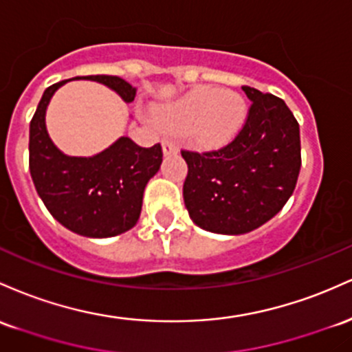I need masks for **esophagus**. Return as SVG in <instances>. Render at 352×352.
<instances>
[{"label":"esophagus","mask_w":352,"mask_h":352,"mask_svg":"<svg viewBox=\"0 0 352 352\" xmlns=\"http://www.w3.org/2000/svg\"><path fill=\"white\" fill-rule=\"evenodd\" d=\"M163 151L164 155H176L177 153V143L173 140H163Z\"/></svg>","instance_id":"obj_1"}]
</instances>
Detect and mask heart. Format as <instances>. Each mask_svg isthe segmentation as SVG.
Returning a JSON list of instances; mask_svg holds the SVG:
<instances>
[{"mask_svg": "<svg viewBox=\"0 0 352 352\" xmlns=\"http://www.w3.org/2000/svg\"><path fill=\"white\" fill-rule=\"evenodd\" d=\"M246 111V101L234 91L199 86L160 109L157 120L166 129L188 134L199 148L214 149L239 133Z\"/></svg>", "mask_w": 352, "mask_h": 352, "instance_id": "heart-1", "label": "heart"}]
</instances>
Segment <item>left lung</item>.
Segmentation results:
<instances>
[{"label":"left lung","instance_id":"8db88e82","mask_svg":"<svg viewBox=\"0 0 352 352\" xmlns=\"http://www.w3.org/2000/svg\"><path fill=\"white\" fill-rule=\"evenodd\" d=\"M251 100L239 133L211 151L181 149L184 204L199 228L243 234L270 221L293 195L301 169L299 123L281 98L243 86Z\"/></svg>","mask_w":352,"mask_h":352}]
</instances>
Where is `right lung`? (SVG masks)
<instances>
[{
  "label": "right lung",
  "instance_id": "1",
  "mask_svg": "<svg viewBox=\"0 0 352 352\" xmlns=\"http://www.w3.org/2000/svg\"><path fill=\"white\" fill-rule=\"evenodd\" d=\"M106 85L131 102L136 89L118 76H76ZM65 81L45 89L30 124V171L34 188L54 219L69 231L88 238H109L136 224L148 181L163 161L156 143L141 148L120 138L111 148L93 157L65 156L50 140L45 124L46 106Z\"/></svg>",
  "mask_w": 352,
  "mask_h": 352
}]
</instances>
